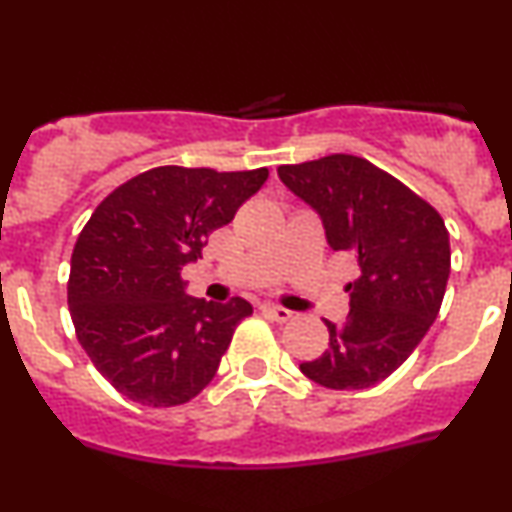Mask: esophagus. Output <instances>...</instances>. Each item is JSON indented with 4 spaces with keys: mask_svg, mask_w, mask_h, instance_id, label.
I'll return each mask as SVG.
<instances>
[{
    "mask_svg": "<svg viewBox=\"0 0 512 512\" xmlns=\"http://www.w3.org/2000/svg\"><path fill=\"white\" fill-rule=\"evenodd\" d=\"M260 310H262V315H267L269 320H274V322H289L293 317L291 310L281 308V305H274V303H262Z\"/></svg>",
    "mask_w": 512,
    "mask_h": 512,
    "instance_id": "34e87169",
    "label": "esophagus"
}]
</instances>
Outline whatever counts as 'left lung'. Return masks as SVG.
<instances>
[{"instance_id":"left-lung-1","label":"left lung","mask_w":512,"mask_h":512,"mask_svg":"<svg viewBox=\"0 0 512 512\" xmlns=\"http://www.w3.org/2000/svg\"><path fill=\"white\" fill-rule=\"evenodd\" d=\"M320 216L327 245L351 252L358 279L349 315L327 322L330 349L301 363L330 390H366L407 361L438 317L450 276V236L431 204L366 158L332 154L276 168Z\"/></svg>"}]
</instances>
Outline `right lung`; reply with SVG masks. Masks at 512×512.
<instances>
[{"mask_svg":"<svg viewBox=\"0 0 512 512\" xmlns=\"http://www.w3.org/2000/svg\"><path fill=\"white\" fill-rule=\"evenodd\" d=\"M267 175L151 168L110 192L88 219L72 252L69 310L93 366L132 402L175 407L214 378L252 305L190 296L180 272Z\"/></svg>","mask_w":512,"mask_h":512,"instance_id":"obj_1","label":"right lung"}]
</instances>
